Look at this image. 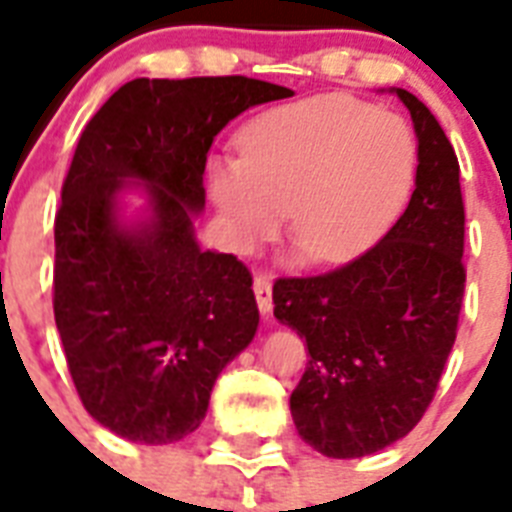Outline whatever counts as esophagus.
Listing matches in <instances>:
<instances>
[{"instance_id":"1","label":"esophagus","mask_w":512,"mask_h":512,"mask_svg":"<svg viewBox=\"0 0 512 512\" xmlns=\"http://www.w3.org/2000/svg\"><path fill=\"white\" fill-rule=\"evenodd\" d=\"M255 297H257V308L263 313H271L273 308V287H271V279L268 276H255Z\"/></svg>"}]
</instances>
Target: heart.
Returning a JSON list of instances; mask_svg holds the SVG:
<instances>
[{
    "mask_svg": "<svg viewBox=\"0 0 512 512\" xmlns=\"http://www.w3.org/2000/svg\"><path fill=\"white\" fill-rule=\"evenodd\" d=\"M241 159L209 162V193L236 249L289 231L313 263H342L404 207L417 138L404 116L348 95L276 108L249 124Z\"/></svg>",
    "mask_w": 512,
    "mask_h": 512,
    "instance_id": "heart-1",
    "label": "heart"
}]
</instances>
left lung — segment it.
I'll use <instances>...</instances> for the list:
<instances>
[{
	"instance_id": "1",
	"label": "left lung",
	"mask_w": 512,
	"mask_h": 512,
	"mask_svg": "<svg viewBox=\"0 0 512 512\" xmlns=\"http://www.w3.org/2000/svg\"><path fill=\"white\" fill-rule=\"evenodd\" d=\"M417 132L404 215L364 255L319 276H281L273 316L308 345L289 409L305 444L353 460L404 438L428 412L465 295V204L449 138L398 87Z\"/></svg>"
}]
</instances>
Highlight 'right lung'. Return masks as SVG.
Segmentation results:
<instances>
[{
  "label": "right lung",
  "instance_id": "add662e5",
  "mask_svg": "<svg viewBox=\"0 0 512 512\" xmlns=\"http://www.w3.org/2000/svg\"><path fill=\"white\" fill-rule=\"evenodd\" d=\"M292 90L247 76L132 79L76 143L55 215L52 308L84 409L116 436L172 444L199 428L217 374L257 332L252 273L201 252L212 140L241 111ZM149 183L155 217L115 220V193Z\"/></svg>",
  "mask_w": 512,
  "mask_h": 512
}]
</instances>
